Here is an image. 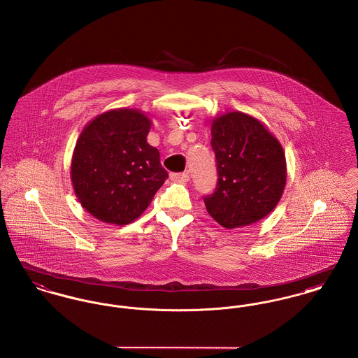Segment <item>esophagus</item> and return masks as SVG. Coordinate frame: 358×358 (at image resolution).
<instances>
[{"instance_id": "1", "label": "esophagus", "mask_w": 358, "mask_h": 358, "mask_svg": "<svg viewBox=\"0 0 358 358\" xmlns=\"http://www.w3.org/2000/svg\"><path fill=\"white\" fill-rule=\"evenodd\" d=\"M170 180L176 182H188L189 181V174L188 173H171Z\"/></svg>"}]
</instances>
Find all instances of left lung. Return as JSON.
<instances>
[{
  "instance_id": "left-lung-1",
  "label": "left lung",
  "mask_w": 358,
  "mask_h": 358,
  "mask_svg": "<svg viewBox=\"0 0 358 358\" xmlns=\"http://www.w3.org/2000/svg\"><path fill=\"white\" fill-rule=\"evenodd\" d=\"M210 122L217 185L204 197L206 207L224 229L250 226L269 215L282 196L284 150L273 134L248 113L226 112Z\"/></svg>"
}]
</instances>
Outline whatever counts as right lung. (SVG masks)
Segmentation results:
<instances>
[{"mask_svg": "<svg viewBox=\"0 0 358 358\" xmlns=\"http://www.w3.org/2000/svg\"><path fill=\"white\" fill-rule=\"evenodd\" d=\"M151 120L139 109L106 110L84 127L71 158V182L96 219L124 226L138 219L168 178L148 143Z\"/></svg>", "mask_w": 358, "mask_h": 358, "instance_id": "add662e5", "label": "right lung"}]
</instances>
